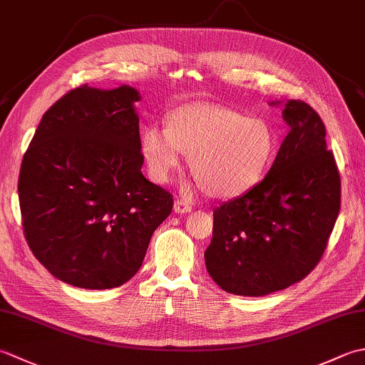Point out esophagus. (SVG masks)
<instances>
[{"label":"esophagus","mask_w":365,"mask_h":365,"mask_svg":"<svg viewBox=\"0 0 365 365\" xmlns=\"http://www.w3.org/2000/svg\"><path fill=\"white\" fill-rule=\"evenodd\" d=\"M174 212L178 215H183V213H190L191 212V205L188 202H185L182 199H177L174 202Z\"/></svg>","instance_id":"obj_1"}]
</instances>
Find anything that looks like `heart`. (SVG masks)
Returning a JSON list of instances; mask_svg holds the SVG:
<instances>
[{
	"label": "heart",
	"mask_w": 365,
	"mask_h": 365,
	"mask_svg": "<svg viewBox=\"0 0 365 365\" xmlns=\"http://www.w3.org/2000/svg\"><path fill=\"white\" fill-rule=\"evenodd\" d=\"M139 150L153 182L166 183L182 153L205 195L232 199L260 182L276 150V136L260 118L215 105H185L166 115V128L149 125Z\"/></svg>",
	"instance_id": "b5f03b06"
}]
</instances>
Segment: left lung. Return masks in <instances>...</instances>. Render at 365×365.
I'll list each match as a JSON object with an SVG mask.
<instances>
[{"label": "left lung", "mask_w": 365, "mask_h": 365, "mask_svg": "<svg viewBox=\"0 0 365 365\" xmlns=\"http://www.w3.org/2000/svg\"><path fill=\"white\" fill-rule=\"evenodd\" d=\"M282 118L290 131L265 178L213 212L205 267L227 293L263 297L304 279L340 212V175L320 115L289 100Z\"/></svg>", "instance_id": "obj_1"}]
</instances>
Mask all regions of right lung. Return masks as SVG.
<instances>
[{
  "mask_svg": "<svg viewBox=\"0 0 365 365\" xmlns=\"http://www.w3.org/2000/svg\"><path fill=\"white\" fill-rule=\"evenodd\" d=\"M135 88L61 97L23 157L19 199L36 259L59 281L105 290L141 268L173 195L143 175Z\"/></svg>",
  "mask_w": 365,
  "mask_h": 365,
  "instance_id": "add662e5",
  "label": "right lung"
}]
</instances>
